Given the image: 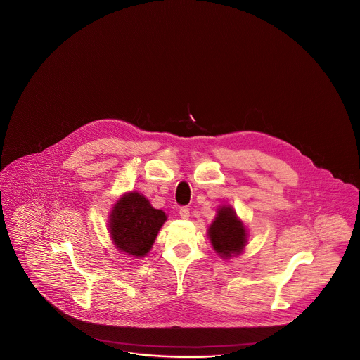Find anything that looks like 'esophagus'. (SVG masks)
<instances>
[{"mask_svg":"<svg viewBox=\"0 0 360 360\" xmlns=\"http://www.w3.org/2000/svg\"><path fill=\"white\" fill-rule=\"evenodd\" d=\"M179 216L182 217V219H188L190 217V209H188V206H182L181 209H179Z\"/></svg>","mask_w":360,"mask_h":360,"instance_id":"esophagus-1","label":"esophagus"}]
</instances>
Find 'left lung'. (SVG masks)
<instances>
[{
  "instance_id": "obj_1",
  "label": "left lung",
  "mask_w": 360,
  "mask_h": 360,
  "mask_svg": "<svg viewBox=\"0 0 360 360\" xmlns=\"http://www.w3.org/2000/svg\"><path fill=\"white\" fill-rule=\"evenodd\" d=\"M245 228L236 219L232 207L223 206L209 228V238L220 257H229L240 254L245 245Z\"/></svg>"
}]
</instances>
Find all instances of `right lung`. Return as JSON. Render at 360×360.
Returning a JSON list of instances; mask_svg holds the SVG:
<instances>
[{"mask_svg":"<svg viewBox=\"0 0 360 360\" xmlns=\"http://www.w3.org/2000/svg\"><path fill=\"white\" fill-rule=\"evenodd\" d=\"M166 214L155 209L139 193L121 197L110 214V235L117 248L134 257H144L151 250Z\"/></svg>","mask_w":360,"mask_h":360,"instance_id":"right-lung-1","label":"right lung"}]
</instances>
